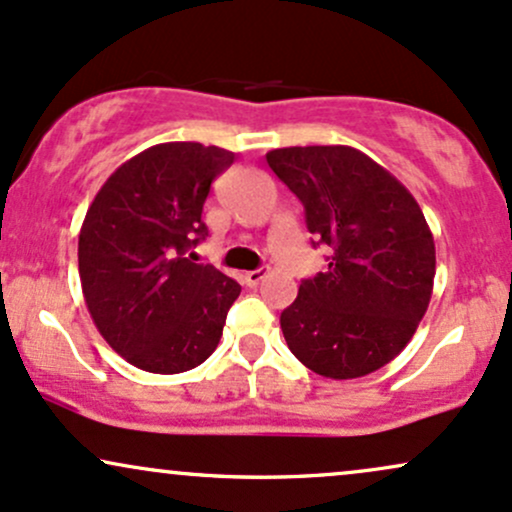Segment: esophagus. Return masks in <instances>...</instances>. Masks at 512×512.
<instances>
[{"label":"esophagus","instance_id":"obj_1","mask_svg":"<svg viewBox=\"0 0 512 512\" xmlns=\"http://www.w3.org/2000/svg\"><path fill=\"white\" fill-rule=\"evenodd\" d=\"M264 276H267V269L262 267V269H252V272H245L243 279H245V284H248V286H257L264 279Z\"/></svg>","mask_w":512,"mask_h":512}]
</instances>
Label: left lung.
Here are the masks:
<instances>
[{
	"instance_id": "1",
	"label": "left lung",
	"mask_w": 512,
	"mask_h": 512,
	"mask_svg": "<svg viewBox=\"0 0 512 512\" xmlns=\"http://www.w3.org/2000/svg\"><path fill=\"white\" fill-rule=\"evenodd\" d=\"M303 202L327 272L305 279L281 313L291 354L317 375L351 380L390 363L426 315L436 243L416 199L354 146H286L267 154Z\"/></svg>"
}]
</instances>
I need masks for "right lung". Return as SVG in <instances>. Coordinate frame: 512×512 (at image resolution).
<instances>
[{
    "label": "right lung",
    "mask_w": 512,
    "mask_h": 512,
    "mask_svg": "<svg viewBox=\"0 0 512 512\" xmlns=\"http://www.w3.org/2000/svg\"><path fill=\"white\" fill-rule=\"evenodd\" d=\"M233 151L168 142L132 156L103 182L79 233L81 291L93 325L146 373H185L219 346L240 284L190 250L202 209Z\"/></svg>",
    "instance_id": "right-lung-1"
}]
</instances>
